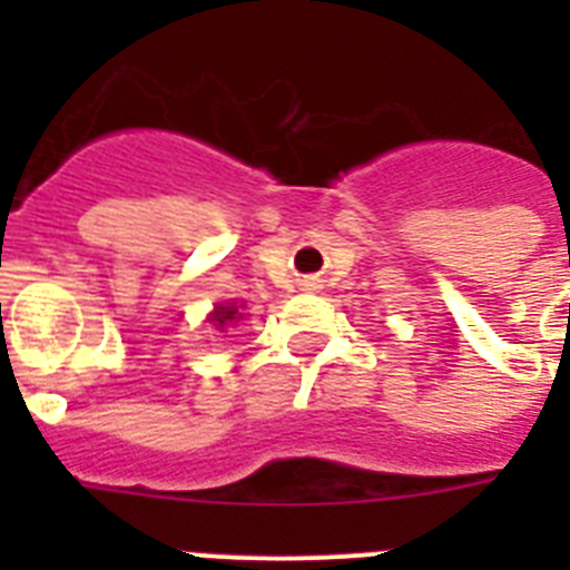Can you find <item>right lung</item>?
<instances>
[{"instance_id":"right-lung-1","label":"right lung","mask_w":570,"mask_h":570,"mask_svg":"<svg viewBox=\"0 0 570 570\" xmlns=\"http://www.w3.org/2000/svg\"><path fill=\"white\" fill-rule=\"evenodd\" d=\"M236 314H239V308H236V305H219V308H216V314H214V322L219 325V328H223L225 322L236 320Z\"/></svg>"}]
</instances>
